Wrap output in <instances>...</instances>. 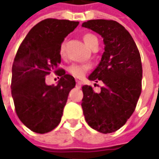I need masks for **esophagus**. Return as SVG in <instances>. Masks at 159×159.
<instances>
[{
    "label": "esophagus",
    "mask_w": 159,
    "mask_h": 159,
    "mask_svg": "<svg viewBox=\"0 0 159 159\" xmlns=\"http://www.w3.org/2000/svg\"><path fill=\"white\" fill-rule=\"evenodd\" d=\"M76 86H81V82L79 80H76Z\"/></svg>",
    "instance_id": "obj_1"
}]
</instances>
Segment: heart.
Instances as JSON below:
<instances>
[{"instance_id":"b5f03b06","label":"heart","mask_w":159,"mask_h":159,"mask_svg":"<svg viewBox=\"0 0 159 159\" xmlns=\"http://www.w3.org/2000/svg\"><path fill=\"white\" fill-rule=\"evenodd\" d=\"M83 40L84 42L85 43V45L89 48H91L95 43L98 42V39L96 36L92 35V34H84L83 36ZM60 54L62 56L64 54V50H65V46H64V43H61L60 45ZM88 67L84 64H79V63H74L72 64L71 66H69L68 68V72L75 77H82L84 76V75L85 74V72L87 71Z\"/></svg>"}]
</instances>
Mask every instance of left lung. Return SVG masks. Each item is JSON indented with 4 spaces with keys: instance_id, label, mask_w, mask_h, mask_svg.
I'll return each mask as SVG.
<instances>
[{
    "instance_id": "1",
    "label": "left lung",
    "mask_w": 159,
    "mask_h": 159,
    "mask_svg": "<svg viewBox=\"0 0 159 159\" xmlns=\"http://www.w3.org/2000/svg\"><path fill=\"white\" fill-rule=\"evenodd\" d=\"M83 27L99 34L104 52L97 68L88 76L104 85L95 93L83 85L82 109L87 124L94 130L110 134L122 127L135 110L142 88V62L139 50L130 33L116 21L95 19Z\"/></svg>"
}]
</instances>
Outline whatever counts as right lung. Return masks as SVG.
<instances>
[{"instance_id":"right-lung-1","label":"right lung","mask_w":159,"mask_h":159,"mask_svg":"<svg viewBox=\"0 0 159 159\" xmlns=\"http://www.w3.org/2000/svg\"><path fill=\"white\" fill-rule=\"evenodd\" d=\"M79 22L48 18L26 35L12 68V97L20 120L37 134L52 131L61 122L63 108L75 80L59 69L60 45ZM56 72L61 79L48 86L46 75Z\"/></svg>"}]
</instances>
